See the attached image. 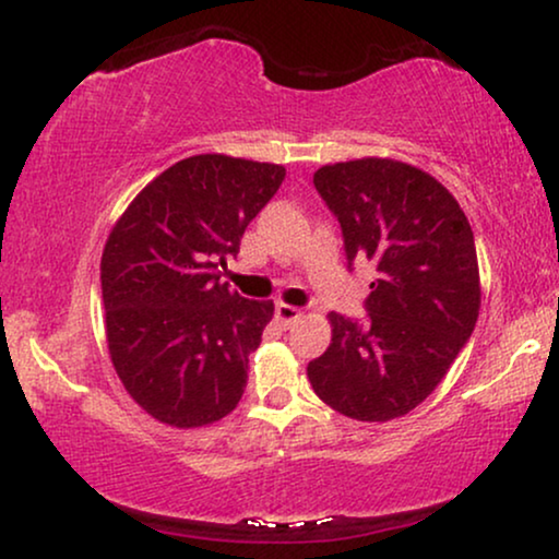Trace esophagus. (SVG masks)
Returning <instances> with one entry per match:
<instances>
[{"label": "esophagus", "instance_id": "1", "mask_svg": "<svg viewBox=\"0 0 559 559\" xmlns=\"http://www.w3.org/2000/svg\"><path fill=\"white\" fill-rule=\"evenodd\" d=\"M301 314H304L301 309L288 307V304H278V307H275V317L281 319V324H284V326H292V324L299 322Z\"/></svg>", "mask_w": 559, "mask_h": 559}]
</instances>
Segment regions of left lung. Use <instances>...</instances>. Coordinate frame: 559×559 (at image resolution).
Returning <instances> with one entry per match:
<instances>
[{
	"label": "left lung",
	"mask_w": 559,
	"mask_h": 559,
	"mask_svg": "<svg viewBox=\"0 0 559 559\" xmlns=\"http://www.w3.org/2000/svg\"><path fill=\"white\" fill-rule=\"evenodd\" d=\"M314 186L340 222L349 271L370 260L378 275L366 319L330 314L311 389L349 419H396L437 389L478 322L471 222L440 181L399 160L334 163Z\"/></svg>",
	"instance_id": "obj_1"
}]
</instances>
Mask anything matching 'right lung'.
<instances>
[{
	"instance_id": "right-lung-1",
	"label": "right lung",
	"mask_w": 559,
	"mask_h": 559,
	"mask_svg": "<svg viewBox=\"0 0 559 559\" xmlns=\"http://www.w3.org/2000/svg\"><path fill=\"white\" fill-rule=\"evenodd\" d=\"M284 178L273 163L193 155L147 183L111 229L102 255L109 355L153 419L204 427L242 399L273 301L245 299L222 271Z\"/></svg>"
}]
</instances>
